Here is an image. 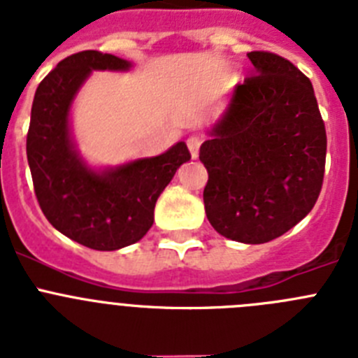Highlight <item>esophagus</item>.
Listing matches in <instances>:
<instances>
[{
    "instance_id": "34e87169",
    "label": "esophagus",
    "mask_w": 358,
    "mask_h": 358,
    "mask_svg": "<svg viewBox=\"0 0 358 358\" xmlns=\"http://www.w3.org/2000/svg\"><path fill=\"white\" fill-rule=\"evenodd\" d=\"M186 145H188L189 152H192V157L195 159V157L199 156V148H201V145H202V138H201V136H197V134L189 136L188 141H186Z\"/></svg>"
}]
</instances>
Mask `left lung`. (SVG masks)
Wrapping results in <instances>:
<instances>
[{"label": "left lung", "mask_w": 358, "mask_h": 358, "mask_svg": "<svg viewBox=\"0 0 358 358\" xmlns=\"http://www.w3.org/2000/svg\"><path fill=\"white\" fill-rule=\"evenodd\" d=\"M255 75L236 87L199 159L204 210L222 236L265 243L312 211L322 188L327 129L314 87L271 52H249Z\"/></svg>", "instance_id": "8db88e82"}]
</instances>
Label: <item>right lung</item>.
Segmentation results:
<instances>
[{"label":"right lung","mask_w":358,"mask_h":358,"mask_svg":"<svg viewBox=\"0 0 358 358\" xmlns=\"http://www.w3.org/2000/svg\"><path fill=\"white\" fill-rule=\"evenodd\" d=\"M110 53H73L43 78L31 103L27 157L44 217L62 235L96 251L138 242L154 224L156 201L176 170L189 161L179 141L156 157L96 173L82 163L69 140V106L91 69H127Z\"/></svg>","instance_id":"1"}]
</instances>
